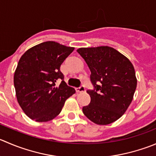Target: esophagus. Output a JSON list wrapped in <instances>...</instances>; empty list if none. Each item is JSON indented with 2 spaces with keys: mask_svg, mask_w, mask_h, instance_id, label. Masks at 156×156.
<instances>
[{
  "mask_svg": "<svg viewBox=\"0 0 156 156\" xmlns=\"http://www.w3.org/2000/svg\"><path fill=\"white\" fill-rule=\"evenodd\" d=\"M75 90H76L77 93H81V92H84V91H85V87H84V86H81V87H80L79 88H76V89H75Z\"/></svg>",
  "mask_w": 156,
  "mask_h": 156,
  "instance_id": "esophagus-1",
  "label": "esophagus"
}]
</instances>
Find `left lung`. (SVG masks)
<instances>
[{
  "label": "left lung",
  "mask_w": 156,
  "mask_h": 156,
  "mask_svg": "<svg viewBox=\"0 0 156 156\" xmlns=\"http://www.w3.org/2000/svg\"><path fill=\"white\" fill-rule=\"evenodd\" d=\"M77 52L87 63L94 87L87 90L90 102L83 107V113L96 124L113 123L123 116L133 98L137 84L133 66L107 46L79 48Z\"/></svg>",
  "instance_id": "obj_1"
}]
</instances>
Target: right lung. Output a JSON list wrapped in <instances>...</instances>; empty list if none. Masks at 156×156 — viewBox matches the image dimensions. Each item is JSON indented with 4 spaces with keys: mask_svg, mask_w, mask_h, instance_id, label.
<instances>
[{
    "mask_svg": "<svg viewBox=\"0 0 156 156\" xmlns=\"http://www.w3.org/2000/svg\"><path fill=\"white\" fill-rule=\"evenodd\" d=\"M54 41H47L30 48L20 58L14 72L18 104L28 117L36 122L53 120L62 111L66 100L75 93L66 85L60 66L73 52ZM62 80L58 87L55 82Z\"/></svg>",
    "mask_w": 156,
    "mask_h": 156,
    "instance_id": "right-lung-1",
    "label": "right lung"
}]
</instances>
